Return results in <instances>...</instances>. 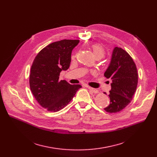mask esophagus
Here are the masks:
<instances>
[{"mask_svg": "<svg viewBox=\"0 0 157 157\" xmlns=\"http://www.w3.org/2000/svg\"><path fill=\"white\" fill-rule=\"evenodd\" d=\"M86 88H88L90 90V91L92 92H93V93H94V94H97V93L98 92V90H97V89H95V88H92V87L88 86H86Z\"/></svg>", "mask_w": 157, "mask_h": 157, "instance_id": "esophagus-1", "label": "esophagus"}]
</instances>
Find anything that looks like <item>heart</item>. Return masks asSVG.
<instances>
[{"instance_id":"b5f03b06","label":"heart","mask_w":157,"mask_h":157,"mask_svg":"<svg viewBox=\"0 0 157 157\" xmlns=\"http://www.w3.org/2000/svg\"><path fill=\"white\" fill-rule=\"evenodd\" d=\"M90 48L92 49L93 53L95 58H102L105 53V49L100 44H94L90 46Z\"/></svg>"}]
</instances>
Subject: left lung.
<instances>
[{
    "mask_svg": "<svg viewBox=\"0 0 157 157\" xmlns=\"http://www.w3.org/2000/svg\"><path fill=\"white\" fill-rule=\"evenodd\" d=\"M104 76L112 81L108 95L110 103L104 110L108 113L119 112L131 102L135 94L138 82L136 65L124 49L115 47Z\"/></svg>",
    "mask_w": 157,
    "mask_h": 157,
    "instance_id": "1",
    "label": "left lung"
}]
</instances>
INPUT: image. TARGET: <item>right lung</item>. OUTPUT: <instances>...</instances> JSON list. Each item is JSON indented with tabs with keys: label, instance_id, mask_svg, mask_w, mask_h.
<instances>
[{
	"label": "right lung",
	"instance_id": "1",
	"mask_svg": "<svg viewBox=\"0 0 157 157\" xmlns=\"http://www.w3.org/2000/svg\"><path fill=\"white\" fill-rule=\"evenodd\" d=\"M79 40L63 39L43 48L32 63L30 74V88L39 104L48 111L56 112L67 105L81 88L59 81L60 73L67 70L72 49Z\"/></svg>",
	"mask_w": 157,
	"mask_h": 157
}]
</instances>
